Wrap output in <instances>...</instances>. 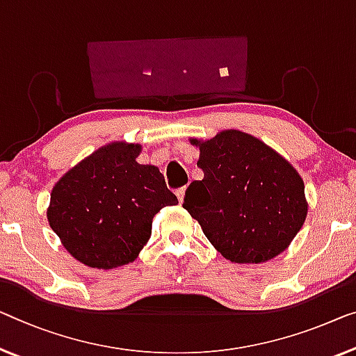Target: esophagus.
Listing matches in <instances>:
<instances>
[{"instance_id": "1", "label": "esophagus", "mask_w": 356, "mask_h": 356, "mask_svg": "<svg viewBox=\"0 0 356 356\" xmlns=\"http://www.w3.org/2000/svg\"><path fill=\"white\" fill-rule=\"evenodd\" d=\"M185 190H187V187H182V188L176 190V195H177V198H179L180 203H182L184 198H185Z\"/></svg>"}]
</instances>
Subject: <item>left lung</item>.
I'll use <instances>...</instances> for the list:
<instances>
[{
	"label": "left lung",
	"mask_w": 356,
	"mask_h": 356,
	"mask_svg": "<svg viewBox=\"0 0 356 356\" xmlns=\"http://www.w3.org/2000/svg\"><path fill=\"white\" fill-rule=\"evenodd\" d=\"M190 142L200 147L204 177L188 185L182 206L211 245L235 264H262L283 252L309 211L293 164L236 129Z\"/></svg>",
	"instance_id": "left-lung-1"
}]
</instances>
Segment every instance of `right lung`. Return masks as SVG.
Returning <instances> with one entry per match:
<instances>
[{
	"mask_svg": "<svg viewBox=\"0 0 356 356\" xmlns=\"http://www.w3.org/2000/svg\"><path fill=\"white\" fill-rule=\"evenodd\" d=\"M139 144L111 142L63 174L51 192L47 220L63 248L92 268L136 261L164 206L177 204L160 169L139 164Z\"/></svg>",
	"mask_w": 356,
	"mask_h": 356,
	"instance_id": "1",
	"label": "right lung"
}]
</instances>
